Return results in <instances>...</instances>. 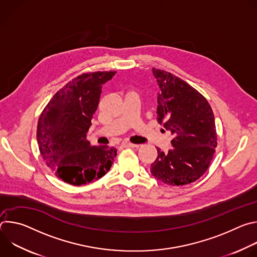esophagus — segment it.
<instances>
[{
    "instance_id": "obj_1",
    "label": "esophagus",
    "mask_w": 257,
    "mask_h": 257,
    "mask_svg": "<svg viewBox=\"0 0 257 257\" xmlns=\"http://www.w3.org/2000/svg\"><path fill=\"white\" fill-rule=\"evenodd\" d=\"M122 148H132V149H137L139 148V144H134V143H130V142H123L121 144Z\"/></svg>"
}]
</instances>
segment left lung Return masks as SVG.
Here are the masks:
<instances>
[{
    "mask_svg": "<svg viewBox=\"0 0 257 257\" xmlns=\"http://www.w3.org/2000/svg\"><path fill=\"white\" fill-rule=\"evenodd\" d=\"M153 73L160 87L157 120L174 138L168 153L157 148L151 173L168 185H186L206 172L215 153L213 112L206 98L184 80L156 68Z\"/></svg>",
    "mask_w": 257,
    "mask_h": 257,
    "instance_id": "8db88e82",
    "label": "left lung"
}]
</instances>
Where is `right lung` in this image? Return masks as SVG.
<instances>
[{"mask_svg": "<svg viewBox=\"0 0 257 257\" xmlns=\"http://www.w3.org/2000/svg\"><path fill=\"white\" fill-rule=\"evenodd\" d=\"M115 73H84L72 79L52 97L39 119L36 137L41 155L56 176L71 185L98 180L117 156L115 148L91 146L86 140L101 85Z\"/></svg>", "mask_w": 257, "mask_h": 257, "instance_id": "right-lung-1", "label": "right lung"}]
</instances>
